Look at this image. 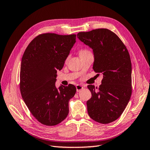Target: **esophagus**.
<instances>
[{"label":"esophagus","instance_id":"1","mask_svg":"<svg viewBox=\"0 0 150 150\" xmlns=\"http://www.w3.org/2000/svg\"><path fill=\"white\" fill-rule=\"evenodd\" d=\"M76 91L79 92L83 89V87L81 85H80V84H77V85L76 86Z\"/></svg>","mask_w":150,"mask_h":150}]
</instances>
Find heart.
Wrapping results in <instances>:
<instances>
[{"instance_id": "1", "label": "heart", "mask_w": 150, "mask_h": 150, "mask_svg": "<svg viewBox=\"0 0 150 150\" xmlns=\"http://www.w3.org/2000/svg\"><path fill=\"white\" fill-rule=\"evenodd\" d=\"M89 52H91L89 49H81L79 51V55L80 56H82V55L86 54L89 53ZM67 59H68V57L67 58Z\"/></svg>"}]
</instances>
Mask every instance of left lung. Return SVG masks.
I'll return each mask as SVG.
<instances>
[{
	"label": "left lung",
	"instance_id": "8db88e82",
	"mask_svg": "<svg viewBox=\"0 0 150 150\" xmlns=\"http://www.w3.org/2000/svg\"><path fill=\"white\" fill-rule=\"evenodd\" d=\"M78 38L93 49V70L103 74L98 88L87 86L92 97L87 101L89 117L106 124L121 116L132 94V65L127 49L116 34L106 28L79 32Z\"/></svg>",
	"mask_w": 150,
	"mask_h": 150
}]
</instances>
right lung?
<instances>
[{
    "mask_svg": "<svg viewBox=\"0 0 150 150\" xmlns=\"http://www.w3.org/2000/svg\"><path fill=\"white\" fill-rule=\"evenodd\" d=\"M76 42V35L42 33L30 42L22 57L20 88L30 113L42 124L54 126L67 118L76 87L55 86L57 70Z\"/></svg>",
    "mask_w": 150,
    "mask_h": 150,
    "instance_id": "obj_1",
    "label": "right lung"
}]
</instances>
